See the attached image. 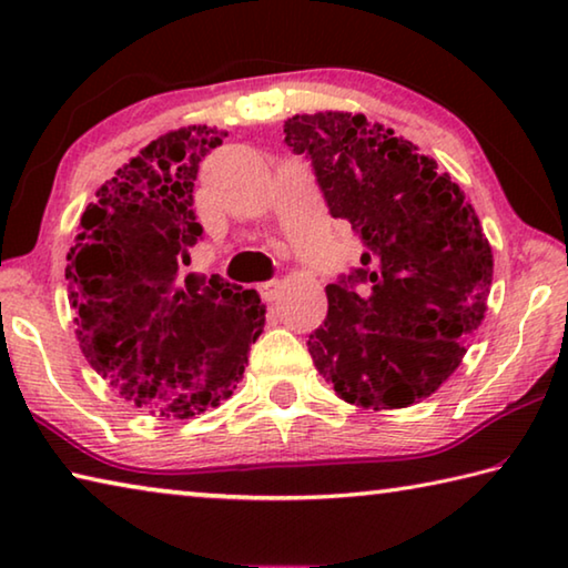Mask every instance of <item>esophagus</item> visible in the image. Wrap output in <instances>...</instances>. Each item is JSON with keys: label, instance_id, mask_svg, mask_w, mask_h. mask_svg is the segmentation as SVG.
I'll use <instances>...</instances> for the list:
<instances>
[{"label": "esophagus", "instance_id": "esophagus-1", "mask_svg": "<svg viewBox=\"0 0 568 568\" xmlns=\"http://www.w3.org/2000/svg\"><path fill=\"white\" fill-rule=\"evenodd\" d=\"M257 291H261V295L265 297L267 303H273V301H277V295H281L283 283L281 281H267V283L257 285Z\"/></svg>", "mask_w": 568, "mask_h": 568}]
</instances>
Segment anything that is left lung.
Masks as SVG:
<instances>
[{
	"instance_id": "obj_1",
	"label": "left lung",
	"mask_w": 568,
	"mask_h": 568,
	"mask_svg": "<svg viewBox=\"0 0 568 568\" xmlns=\"http://www.w3.org/2000/svg\"><path fill=\"white\" fill-rule=\"evenodd\" d=\"M283 132L365 245L361 267L325 287L328 315L307 335L315 368L363 408L428 398L486 313L494 255L476 210L436 160L365 114H295Z\"/></svg>"
}]
</instances>
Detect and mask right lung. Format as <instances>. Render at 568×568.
<instances>
[{"mask_svg":"<svg viewBox=\"0 0 568 568\" xmlns=\"http://www.w3.org/2000/svg\"><path fill=\"white\" fill-rule=\"evenodd\" d=\"M223 138L192 124L152 140L98 190L67 253L84 358L155 416H200L233 396L265 325L255 291L180 275L203 237L192 210L197 168Z\"/></svg>","mask_w":568,"mask_h":568,"instance_id":"right-lung-1","label":"right lung"}]
</instances>
